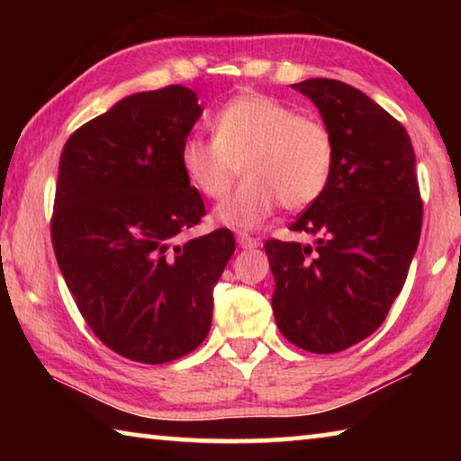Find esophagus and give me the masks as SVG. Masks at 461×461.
I'll list each match as a JSON object with an SVG mask.
<instances>
[{"mask_svg":"<svg viewBox=\"0 0 461 461\" xmlns=\"http://www.w3.org/2000/svg\"><path fill=\"white\" fill-rule=\"evenodd\" d=\"M238 244L241 246V248H256L258 246V240L256 238H252L249 236V233H246V231H238Z\"/></svg>","mask_w":461,"mask_h":461,"instance_id":"obj_1","label":"esophagus"}]
</instances>
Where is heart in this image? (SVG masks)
Wrapping results in <instances>:
<instances>
[{"label": "heart", "mask_w": 461, "mask_h": 461, "mask_svg": "<svg viewBox=\"0 0 461 461\" xmlns=\"http://www.w3.org/2000/svg\"><path fill=\"white\" fill-rule=\"evenodd\" d=\"M335 156L325 122L262 93H244L215 113L213 138L183 140L178 162L193 189L212 201L230 193L241 167L246 178L215 213L223 223L256 228L278 203L288 212L313 205L331 181Z\"/></svg>", "instance_id": "b5f03b06"}]
</instances>
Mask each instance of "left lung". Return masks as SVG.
<instances>
[{
  "instance_id": "left-lung-1",
  "label": "left lung",
  "mask_w": 461,
  "mask_h": 461,
  "mask_svg": "<svg viewBox=\"0 0 461 461\" xmlns=\"http://www.w3.org/2000/svg\"><path fill=\"white\" fill-rule=\"evenodd\" d=\"M319 107L335 138L325 193L288 225L315 246L267 240L276 325L296 348L335 354L384 323L401 294L423 225L415 150L399 120L333 79L293 85Z\"/></svg>"
}]
</instances>
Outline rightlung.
Here are the masks:
<instances>
[{
	"mask_svg": "<svg viewBox=\"0 0 461 461\" xmlns=\"http://www.w3.org/2000/svg\"><path fill=\"white\" fill-rule=\"evenodd\" d=\"M201 112L181 85L136 93L75 130L60 156L50 217L59 268L91 331L140 364L201 346L236 249L225 228L176 244L207 215L178 162Z\"/></svg>",
	"mask_w": 461,
	"mask_h": 461,
	"instance_id": "obj_1",
	"label": "right lung"
}]
</instances>
